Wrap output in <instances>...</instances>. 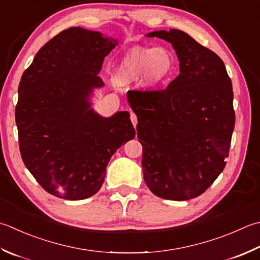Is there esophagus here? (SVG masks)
<instances>
[{
    "instance_id": "obj_1",
    "label": "esophagus",
    "mask_w": 260,
    "mask_h": 260,
    "mask_svg": "<svg viewBox=\"0 0 260 260\" xmlns=\"http://www.w3.org/2000/svg\"><path fill=\"white\" fill-rule=\"evenodd\" d=\"M131 120H132V123H133V125L135 127L136 124H137V117H136L135 114H131Z\"/></svg>"
}]
</instances>
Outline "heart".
<instances>
[{"label":"heart","mask_w":260,"mask_h":260,"mask_svg":"<svg viewBox=\"0 0 260 260\" xmlns=\"http://www.w3.org/2000/svg\"><path fill=\"white\" fill-rule=\"evenodd\" d=\"M175 71V58L165 48L131 49L117 66L115 81L119 84L142 78L145 89L153 90L165 82Z\"/></svg>","instance_id":"1"}]
</instances>
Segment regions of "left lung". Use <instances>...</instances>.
<instances>
[{"mask_svg":"<svg viewBox=\"0 0 260 260\" xmlns=\"http://www.w3.org/2000/svg\"><path fill=\"white\" fill-rule=\"evenodd\" d=\"M170 43L180 74L164 90H131L144 181L157 197L202 195L226 165L235 128L232 82L218 56L181 30L146 35Z\"/></svg>","mask_w":260,"mask_h":260,"instance_id":"left-lung-1","label":"left lung"}]
</instances>
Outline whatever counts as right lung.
<instances>
[{"mask_svg":"<svg viewBox=\"0 0 260 260\" xmlns=\"http://www.w3.org/2000/svg\"><path fill=\"white\" fill-rule=\"evenodd\" d=\"M118 42L80 27L63 30L36 54L20 81L15 106L20 153L44 189L69 201L103 186L110 157L135 137L128 111L109 118L91 108L98 73Z\"/></svg>","mask_w":260,"mask_h":260,"instance_id":"add662e5","label":"right lung"}]
</instances>
